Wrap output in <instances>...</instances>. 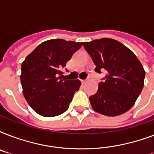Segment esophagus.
<instances>
[{
  "instance_id": "1",
  "label": "esophagus",
  "mask_w": 154,
  "mask_h": 154,
  "mask_svg": "<svg viewBox=\"0 0 154 154\" xmlns=\"http://www.w3.org/2000/svg\"><path fill=\"white\" fill-rule=\"evenodd\" d=\"M87 82H88V79H86V80H82V84H85V83H86Z\"/></svg>"
}]
</instances>
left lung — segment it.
I'll use <instances>...</instances> for the list:
<instances>
[{
	"label": "left lung",
	"mask_w": 154,
	"mask_h": 154,
	"mask_svg": "<svg viewBox=\"0 0 154 154\" xmlns=\"http://www.w3.org/2000/svg\"><path fill=\"white\" fill-rule=\"evenodd\" d=\"M96 65L105 70L104 82L89 97L92 108L101 114L113 117L127 112L135 104L144 86L146 72L136 55L121 42L101 38L83 43Z\"/></svg>",
	"instance_id": "8db88e82"
}]
</instances>
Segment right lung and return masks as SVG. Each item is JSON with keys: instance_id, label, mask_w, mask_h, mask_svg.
I'll list each match as a JSON object with an SVG mask.
<instances>
[{"instance_id": "right-lung-1", "label": "right lung", "mask_w": 154, "mask_h": 154, "mask_svg": "<svg viewBox=\"0 0 154 154\" xmlns=\"http://www.w3.org/2000/svg\"><path fill=\"white\" fill-rule=\"evenodd\" d=\"M82 45V42L63 39L49 40L40 44L22 62L23 94L37 113L51 117L69 109L82 83L79 80L62 79L60 69Z\"/></svg>"}]
</instances>
